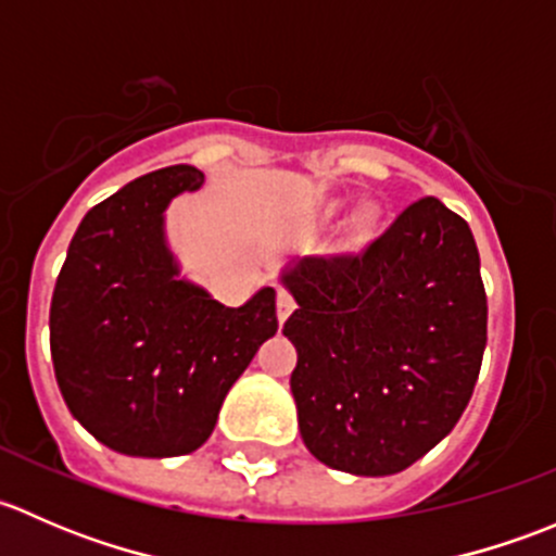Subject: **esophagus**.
<instances>
[{
    "label": "esophagus",
    "mask_w": 556,
    "mask_h": 556,
    "mask_svg": "<svg viewBox=\"0 0 556 556\" xmlns=\"http://www.w3.org/2000/svg\"><path fill=\"white\" fill-rule=\"evenodd\" d=\"M293 309H295V299L288 293V290L279 288V290H277V314H279V323H285V319H288L290 314H293Z\"/></svg>",
    "instance_id": "34e87169"
}]
</instances>
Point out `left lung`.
<instances>
[{"label":"left lung","mask_w":556,"mask_h":556,"mask_svg":"<svg viewBox=\"0 0 556 556\" xmlns=\"http://www.w3.org/2000/svg\"><path fill=\"white\" fill-rule=\"evenodd\" d=\"M299 309L282 333L306 450L328 468L390 476L463 417L486 346V293L468 223L439 199L408 204L361 252L282 274Z\"/></svg>","instance_id":"1"}]
</instances>
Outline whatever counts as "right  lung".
<instances>
[{
	"mask_svg": "<svg viewBox=\"0 0 556 556\" xmlns=\"http://www.w3.org/2000/svg\"><path fill=\"white\" fill-rule=\"evenodd\" d=\"M204 174L177 164L123 185L83 217L50 301V355L72 417L128 457H179L277 333V290L239 309L179 279L164 212Z\"/></svg>",
	"mask_w": 556,
	"mask_h": 556,
	"instance_id": "right-lung-1",
	"label": "right lung"
}]
</instances>
